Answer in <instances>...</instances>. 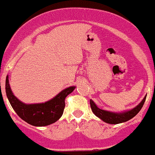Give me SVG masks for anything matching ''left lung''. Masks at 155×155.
Segmentation results:
<instances>
[{
  "label": "left lung",
  "mask_w": 155,
  "mask_h": 155,
  "mask_svg": "<svg viewBox=\"0 0 155 155\" xmlns=\"http://www.w3.org/2000/svg\"><path fill=\"white\" fill-rule=\"evenodd\" d=\"M146 97H147V94L145 95L141 102H140L137 106L133 108L132 109L120 112V113L111 112V111L103 110V109H99L96 105V104L94 103V101L91 99H90V105H91V108L93 113L97 117L101 119L102 121L109 124H122V123H125V122L134 118V116H136L140 111L141 108L143 107L145 99H146Z\"/></svg>",
  "instance_id": "1"
}]
</instances>
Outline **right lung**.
Masks as SVG:
<instances>
[{
  "label": "right lung",
  "instance_id": "add662e5",
  "mask_svg": "<svg viewBox=\"0 0 155 155\" xmlns=\"http://www.w3.org/2000/svg\"><path fill=\"white\" fill-rule=\"evenodd\" d=\"M75 87V86L67 87L47 102L25 104L14 95L9 84L8 75H7L5 82L7 97L14 110L21 120L35 127L50 125L61 118L65 107L66 97L71 94Z\"/></svg>",
  "mask_w": 155,
  "mask_h": 155
}]
</instances>
